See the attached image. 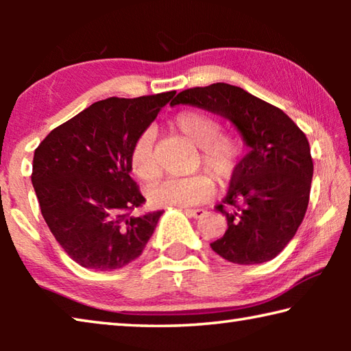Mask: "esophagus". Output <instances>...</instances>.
<instances>
[{
    "instance_id": "1",
    "label": "esophagus",
    "mask_w": 351,
    "mask_h": 351,
    "mask_svg": "<svg viewBox=\"0 0 351 351\" xmlns=\"http://www.w3.org/2000/svg\"><path fill=\"white\" fill-rule=\"evenodd\" d=\"M186 213L190 217H193V218H201V217L206 215L207 210L206 209H186Z\"/></svg>"
}]
</instances>
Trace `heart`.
I'll use <instances>...</instances> for the list:
<instances>
[{"label":"heart","mask_w":351,"mask_h":351,"mask_svg":"<svg viewBox=\"0 0 351 351\" xmlns=\"http://www.w3.org/2000/svg\"><path fill=\"white\" fill-rule=\"evenodd\" d=\"M171 125L197 145L198 154L193 167H204L219 181H228L240 169L245 145L243 138L235 132L221 130L217 116L203 110L180 111ZM154 133L145 128L134 139L128 153V165L132 173L142 182H153L158 178V164L154 159ZM215 190L213 178L207 173H195L182 178H169L148 190V203L153 207L190 206L201 203Z\"/></svg>","instance_id":"obj_1"}]
</instances>
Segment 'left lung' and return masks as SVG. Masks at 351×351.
I'll use <instances>...</instances> for the list:
<instances>
[{
  "label": "left lung",
  "mask_w": 351,
  "mask_h": 351,
  "mask_svg": "<svg viewBox=\"0 0 351 351\" xmlns=\"http://www.w3.org/2000/svg\"><path fill=\"white\" fill-rule=\"evenodd\" d=\"M189 104L228 117L249 147L217 209L228 230L210 246L237 265L269 261L293 240L304 221L313 180L305 133L288 114L240 86L212 83L178 93Z\"/></svg>",
  "instance_id": "8db88e82"
}]
</instances>
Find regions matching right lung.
<instances>
[{
    "instance_id": "obj_1",
    "label": "right lung",
    "mask_w": 351,
    "mask_h": 351,
    "mask_svg": "<svg viewBox=\"0 0 351 351\" xmlns=\"http://www.w3.org/2000/svg\"><path fill=\"white\" fill-rule=\"evenodd\" d=\"M176 91L93 104L35 148L32 184L47 228L75 263L119 269L139 257L162 210L145 204L128 153Z\"/></svg>"
}]
</instances>
